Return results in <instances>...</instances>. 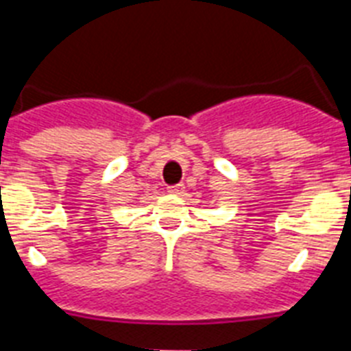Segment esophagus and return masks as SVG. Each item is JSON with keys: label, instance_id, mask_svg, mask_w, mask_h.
I'll return each mask as SVG.
<instances>
[{"label": "esophagus", "instance_id": "1", "mask_svg": "<svg viewBox=\"0 0 351 351\" xmlns=\"http://www.w3.org/2000/svg\"><path fill=\"white\" fill-rule=\"evenodd\" d=\"M184 191V184H175V186H169V193L173 195H180Z\"/></svg>", "mask_w": 351, "mask_h": 351}]
</instances>
